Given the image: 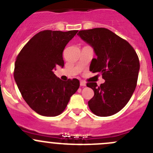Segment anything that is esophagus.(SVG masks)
Returning a JSON list of instances; mask_svg holds the SVG:
<instances>
[{
	"label": "esophagus",
	"mask_w": 153,
	"mask_h": 153,
	"mask_svg": "<svg viewBox=\"0 0 153 153\" xmlns=\"http://www.w3.org/2000/svg\"><path fill=\"white\" fill-rule=\"evenodd\" d=\"M80 85H81V87H85L86 86V83H85L84 81H80Z\"/></svg>",
	"instance_id": "34e87169"
}]
</instances>
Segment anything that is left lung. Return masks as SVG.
Listing matches in <instances>:
<instances>
[{"mask_svg":"<svg viewBox=\"0 0 153 153\" xmlns=\"http://www.w3.org/2000/svg\"><path fill=\"white\" fill-rule=\"evenodd\" d=\"M78 36L94 49L90 71L98 72L105 80L98 87L87 84L94 91L88 101L90 109L97 116H110L122 110L131 99L137 82L139 58L125 40L105 28L79 31Z\"/></svg>","mask_w":153,"mask_h":153,"instance_id":"left-lung-1","label":"left lung"}]
</instances>
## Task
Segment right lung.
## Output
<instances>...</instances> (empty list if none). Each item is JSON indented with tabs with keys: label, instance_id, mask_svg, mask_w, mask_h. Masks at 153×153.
Listing matches in <instances>:
<instances>
[{
	"label": "right lung",
	"instance_id": "right-lung-1",
	"mask_svg": "<svg viewBox=\"0 0 153 153\" xmlns=\"http://www.w3.org/2000/svg\"><path fill=\"white\" fill-rule=\"evenodd\" d=\"M77 32L40 31L17 56L14 79L25 102L39 115H59L79 88L77 78L62 81L53 73L57 65L63 68V50Z\"/></svg>",
	"mask_w": 153,
	"mask_h": 153
}]
</instances>
